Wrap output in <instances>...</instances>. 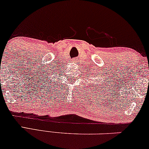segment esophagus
<instances>
[{
    "label": "esophagus",
    "mask_w": 149,
    "mask_h": 149,
    "mask_svg": "<svg viewBox=\"0 0 149 149\" xmlns=\"http://www.w3.org/2000/svg\"><path fill=\"white\" fill-rule=\"evenodd\" d=\"M74 60H75V59H74Z\"/></svg>",
    "instance_id": "1"
}]
</instances>
